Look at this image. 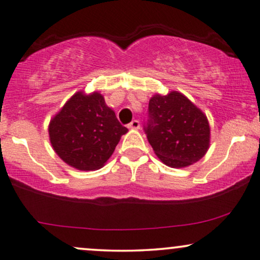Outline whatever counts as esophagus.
Instances as JSON below:
<instances>
[{"label": "esophagus", "instance_id": "obj_1", "mask_svg": "<svg viewBox=\"0 0 260 260\" xmlns=\"http://www.w3.org/2000/svg\"><path fill=\"white\" fill-rule=\"evenodd\" d=\"M128 128H132V129H139L140 122L138 120H133L129 124H128Z\"/></svg>", "mask_w": 260, "mask_h": 260}]
</instances>
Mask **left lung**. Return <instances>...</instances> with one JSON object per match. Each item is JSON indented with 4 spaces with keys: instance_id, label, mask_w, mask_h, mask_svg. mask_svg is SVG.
Instances as JSON below:
<instances>
[{
    "instance_id": "obj_1",
    "label": "left lung",
    "mask_w": 260,
    "mask_h": 260,
    "mask_svg": "<svg viewBox=\"0 0 260 260\" xmlns=\"http://www.w3.org/2000/svg\"><path fill=\"white\" fill-rule=\"evenodd\" d=\"M144 131L156 156L172 168L195 164L209 148L207 117L177 90L150 99Z\"/></svg>"
}]
</instances>
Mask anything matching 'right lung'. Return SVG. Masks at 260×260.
<instances>
[{
  "instance_id": "1",
  "label": "right lung",
  "mask_w": 260,
  "mask_h": 260,
  "mask_svg": "<svg viewBox=\"0 0 260 260\" xmlns=\"http://www.w3.org/2000/svg\"><path fill=\"white\" fill-rule=\"evenodd\" d=\"M49 140L65 164L80 171H95L110 158L128 132L98 92H77L48 126Z\"/></svg>"
}]
</instances>
